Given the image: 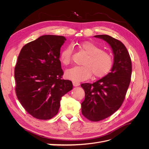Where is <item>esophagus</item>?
<instances>
[{"label": "esophagus", "instance_id": "esophagus-1", "mask_svg": "<svg viewBox=\"0 0 149 149\" xmlns=\"http://www.w3.org/2000/svg\"><path fill=\"white\" fill-rule=\"evenodd\" d=\"M73 84L74 86H79L80 83L79 82H77V81H73Z\"/></svg>", "mask_w": 149, "mask_h": 149}]
</instances>
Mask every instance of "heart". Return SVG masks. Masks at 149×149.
I'll list each match as a JSON object with an SVG mask.
<instances>
[{
    "mask_svg": "<svg viewBox=\"0 0 149 149\" xmlns=\"http://www.w3.org/2000/svg\"><path fill=\"white\" fill-rule=\"evenodd\" d=\"M79 48L87 55L83 63V66H76L65 72V76L74 81H81L89 78L91 75L102 78L108 74L113 65V60L110 54L102 50L96 43L85 42L79 44ZM73 49L68 46L61 53L60 60L65 65L71 63Z\"/></svg>",
    "mask_w": 149,
    "mask_h": 149,
    "instance_id": "obj_1",
    "label": "heart"
}]
</instances>
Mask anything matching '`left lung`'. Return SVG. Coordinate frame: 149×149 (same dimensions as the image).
I'll return each instance as SVG.
<instances>
[{"instance_id": "8db88e82", "label": "left lung", "mask_w": 149, "mask_h": 149, "mask_svg": "<svg viewBox=\"0 0 149 149\" xmlns=\"http://www.w3.org/2000/svg\"><path fill=\"white\" fill-rule=\"evenodd\" d=\"M94 37L109 43L114 53L110 73L93 84H81L85 93L82 114L89 120L98 122L113 114L123 104L130 83L132 62L127 48L119 40L107 35Z\"/></svg>"}]
</instances>
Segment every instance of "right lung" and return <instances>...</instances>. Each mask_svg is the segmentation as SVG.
<instances>
[{"label":"right lung","mask_w":149,"mask_h":149,"mask_svg":"<svg viewBox=\"0 0 149 149\" xmlns=\"http://www.w3.org/2000/svg\"><path fill=\"white\" fill-rule=\"evenodd\" d=\"M63 36L47 35L22 48L15 67V93L22 106L33 118L50 119L58 113L61 97L73 89L62 78L59 59Z\"/></svg>","instance_id":"1"}]
</instances>
